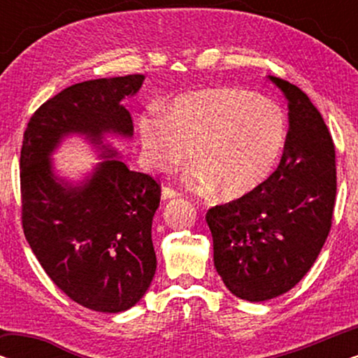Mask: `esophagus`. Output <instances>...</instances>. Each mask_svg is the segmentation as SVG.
I'll return each mask as SVG.
<instances>
[{
  "mask_svg": "<svg viewBox=\"0 0 358 358\" xmlns=\"http://www.w3.org/2000/svg\"><path fill=\"white\" fill-rule=\"evenodd\" d=\"M179 195H180V194L178 192V190H174L173 187H163V190H161V197H163V200L179 197Z\"/></svg>",
  "mask_w": 358,
  "mask_h": 358,
  "instance_id": "1",
  "label": "esophagus"
}]
</instances>
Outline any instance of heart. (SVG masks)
Here are the masks:
<instances>
[{
  "label": "heart",
  "instance_id": "b5f03b06",
  "mask_svg": "<svg viewBox=\"0 0 358 358\" xmlns=\"http://www.w3.org/2000/svg\"><path fill=\"white\" fill-rule=\"evenodd\" d=\"M146 164L169 173L192 158L185 182L197 192L220 187L224 199L251 194L277 168L287 141V117L275 101L236 87L179 96L168 110L138 120Z\"/></svg>",
  "mask_w": 358,
  "mask_h": 358
}]
</instances>
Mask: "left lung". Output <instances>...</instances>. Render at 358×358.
<instances>
[{
    "label": "left lung",
    "mask_w": 358,
    "mask_h": 358,
    "mask_svg": "<svg viewBox=\"0 0 358 358\" xmlns=\"http://www.w3.org/2000/svg\"><path fill=\"white\" fill-rule=\"evenodd\" d=\"M288 102L278 168L261 187L207 212L213 261L229 292L266 301L292 290L329 234L336 203V150L320 110L300 87L268 76Z\"/></svg>",
    "instance_id": "left-lung-1"
}]
</instances>
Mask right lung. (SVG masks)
<instances>
[{"label": "right lung", "mask_w": 358, "mask_h": 358, "mask_svg": "<svg viewBox=\"0 0 358 358\" xmlns=\"http://www.w3.org/2000/svg\"><path fill=\"white\" fill-rule=\"evenodd\" d=\"M143 75L101 78L73 85L38 107L21 148L22 228L43 271L81 306L120 313L151 285L156 254L151 223L161 185L127 168L107 150L80 184L53 173L50 155L68 135L130 138L134 122L122 101L138 92Z\"/></svg>", "instance_id": "add662e5"}]
</instances>
